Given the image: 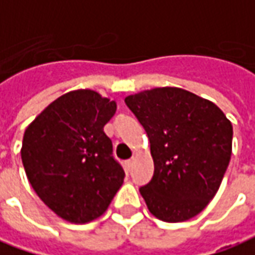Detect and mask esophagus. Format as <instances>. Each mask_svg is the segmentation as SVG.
Here are the masks:
<instances>
[{"mask_svg": "<svg viewBox=\"0 0 255 255\" xmlns=\"http://www.w3.org/2000/svg\"><path fill=\"white\" fill-rule=\"evenodd\" d=\"M126 165H127V170L131 171V168H132V165H133V158H129V160H127Z\"/></svg>", "mask_w": 255, "mask_h": 255, "instance_id": "obj_1", "label": "esophagus"}]
</instances>
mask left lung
I'll return each instance as SVG.
<instances>
[{
	"label": "left lung",
	"instance_id": "obj_1",
	"mask_svg": "<svg viewBox=\"0 0 255 255\" xmlns=\"http://www.w3.org/2000/svg\"><path fill=\"white\" fill-rule=\"evenodd\" d=\"M124 102L150 142L154 172L139 188L149 211L165 222L193 218L222 182L232 124L217 105L175 87L142 91Z\"/></svg>",
	"mask_w": 255,
	"mask_h": 255
}]
</instances>
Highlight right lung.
Listing matches in <instances>:
<instances>
[{
    "instance_id": "obj_1",
    "label": "right lung",
    "mask_w": 255,
    "mask_h": 255,
    "mask_svg": "<svg viewBox=\"0 0 255 255\" xmlns=\"http://www.w3.org/2000/svg\"><path fill=\"white\" fill-rule=\"evenodd\" d=\"M115 101L91 90L53 101L24 131L22 161L28 182L60 218L85 224L102 215L126 172L103 127Z\"/></svg>"
}]
</instances>
